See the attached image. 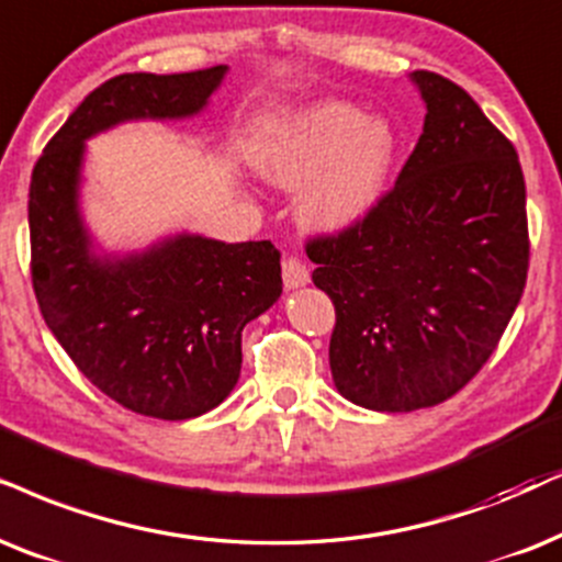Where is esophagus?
<instances>
[{"mask_svg":"<svg viewBox=\"0 0 562 562\" xmlns=\"http://www.w3.org/2000/svg\"><path fill=\"white\" fill-rule=\"evenodd\" d=\"M308 267L303 265V259L295 257V254H285V259H282V282H285V288H303L308 282Z\"/></svg>","mask_w":562,"mask_h":562,"instance_id":"1","label":"esophagus"}]
</instances>
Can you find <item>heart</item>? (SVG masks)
Segmentation results:
<instances>
[{"instance_id": "1", "label": "heart", "mask_w": 562, "mask_h": 562, "mask_svg": "<svg viewBox=\"0 0 562 562\" xmlns=\"http://www.w3.org/2000/svg\"><path fill=\"white\" fill-rule=\"evenodd\" d=\"M396 155L392 126L350 103L326 101L277 124L254 150V166L277 187L305 191L301 217L322 231H342L375 207Z\"/></svg>"}]
</instances>
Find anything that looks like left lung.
<instances>
[{"mask_svg": "<svg viewBox=\"0 0 562 562\" xmlns=\"http://www.w3.org/2000/svg\"><path fill=\"white\" fill-rule=\"evenodd\" d=\"M425 126L400 179L363 220L314 236V285L331 297L337 392L375 412L451 400L498 347L529 272L516 147L470 92L412 72Z\"/></svg>", "mask_w": 562, "mask_h": 562, "instance_id": "left-lung-1", "label": "left lung"}]
</instances>
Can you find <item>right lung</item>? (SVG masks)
<instances>
[{
    "label": "right lung",
    "instance_id": "obj_1",
    "mask_svg": "<svg viewBox=\"0 0 562 562\" xmlns=\"http://www.w3.org/2000/svg\"><path fill=\"white\" fill-rule=\"evenodd\" d=\"M228 67L105 80L48 139L31 176V277L41 316L92 386L158 420L217 407L240 373V331L282 293L272 240L176 236L130 257H95L77 189L85 139L132 119L204 109Z\"/></svg>",
    "mask_w": 562,
    "mask_h": 562
}]
</instances>
